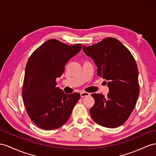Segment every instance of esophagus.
<instances>
[{"instance_id":"obj_1","label":"esophagus","mask_w":156,"mask_h":156,"mask_svg":"<svg viewBox=\"0 0 156 156\" xmlns=\"http://www.w3.org/2000/svg\"><path fill=\"white\" fill-rule=\"evenodd\" d=\"M89 95H90V93H87V92H86V91H81V92H80V96L82 98L89 96Z\"/></svg>"}]
</instances>
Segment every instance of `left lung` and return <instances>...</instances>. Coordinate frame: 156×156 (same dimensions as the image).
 I'll list each match as a JSON object with an SVG mask.
<instances>
[{
    "label": "left lung",
    "mask_w": 156,
    "mask_h": 156,
    "mask_svg": "<svg viewBox=\"0 0 156 156\" xmlns=\"http://www.w3.org/2000/svg\"><path fill=\"white\" fill-rule=\"evenodd\" d=\"M84 53L98 66L97 74L107 80L109 92L92 94L90 109L94 122L107 128H116L126 121L139 95L138 70L129 50L117 39L107 37L96 44L83 46Z\"/></svg>",
    "instance_id": "left-lung-1"
}]
</instances>
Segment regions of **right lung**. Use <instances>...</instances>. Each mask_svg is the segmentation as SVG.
Here are the masks:
<instances>
[{
    "label": "right lung",
    "mask_w": 156,
    "mask_h": 156,
    "mask_svg": "<svg viewBox=\"0 0 156 156\" xmlns=\"http://www.w3.org/2000/svg\"><path fill=\"white\" fill-rule=\"evenodd\" d=\"M82 45H68L49 39L31 54L26 67L22 97L27 113L35 125L44 130H53L69 120L80 98L79 93L66 94L56 87L65 66L78 54Z\"/></svg>",
    "instance_id": "obj_1"
}]
</instances>
